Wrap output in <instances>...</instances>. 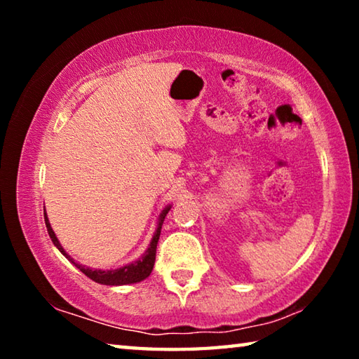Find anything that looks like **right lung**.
I'll list each match as a JSON object with an SVG mask.
<instances>
[{"label":"right lung","instance_id":"right-lung-1","mask_svg":"<svg viewBox=\"0 0 359 359\" xmlns=\"http://www.w3.org/2000/svg\"><path fill=\"white\" fill-rule=\"evenodd\" d=\"M171 209V205H168V208L161 212L160 217H158V226L156 231L154 233V238L150 241V245L145 253L142 255L141 258L136 259L135 263H130L126 266H121L118 269H109V271H102V269H92V267H85L82 264L76 263L74 259H72L68 253L65 252V248L60 244V241L57 239L55 233H53V229L50 226V223H48V218L46 214V209H44V220H46V226H47V233L50 236V239L53 242V245H55L60 252H62L66 258H68L72 264H74L77 269H81L85 276L88 278H92L93 282L96 283H101V285H130V283H137L144 280V278H147L150 276L151 269H154V264H155V257H156V244H158V239H160V234H161V226H163V222H165V217Z\"/></svg>","mask_w":359,"mask_h":359}]
</instances>
